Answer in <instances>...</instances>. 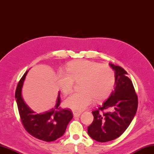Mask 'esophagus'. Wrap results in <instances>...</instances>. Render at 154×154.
<instances>
[{
    "label": "esophagus",
    "instance_id": "34e87169",
    "mask_svg": "<svg viewBox=\"0 0 154 154\" xmlns=\"http://www.w3.org/2000/svg\"><path fill=\"white\" fill-rule=\"evenodd\" d=\"M73 116L74 117H79L81 115V112H75V111H74L73 112Z\"/></svg>",
    "mask_w": 154,
    "mask_h": 154
}]
</instances>
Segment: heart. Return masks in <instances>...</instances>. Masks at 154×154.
<instances>
[{
	"label": "heart",
	"mask_w": 154,
	"mask_h": 154,
	"mask_svg": "<svg viewBox=\"0 0 154 154\" xmlns=\"http://www.w3.org/2000/svg\"><path fill=\"white\" fill-rule=\"evenodd\" d=\"M81 81L80 92L66 98L64 104L75 111H83L94 102L103 100L112 93L116 85V73L112 67L101 65L88 60H80L70 63L66 72L61 71L58 75L60 90L67 94L72 91L74 81Z\"/></svg>",
	"instance_id": "1"
}]
</instances>
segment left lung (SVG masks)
Returning <instances> with one entry per match:
<instances>
[{
    "label": "left lung",
    "mask_w": 154,
    "mask_h": 154,
    "mask_svg": "<svg viewBox=\"0 0 154 154\" xmlns=\"http://www.w3.org/2000/svg\"><path fill=\"white\" fill-rule=\"evenodd\" d=\"M109 66L115 71V88L108 99L98 109L92 111L94 120L88 127V135L99 142L119 137L129 126L138 108V96L127 71L119 66ZM108 109L112 111L103 112Z\"/></svg>",
    "instance_id": "left-lung-1"
}]
</instances>
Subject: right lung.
I'll list each match as a JSON object with an SVG mask.
<instances>
[{"label":"right lung","instance_id":"add662e5","mask_svg":"<svg viewBox=\"0 0 154 154\" xmlns=\"http://www.w3.org/2000/svg\"><path fill=\"white\" fill-rule=\"evenodd\" d=\"M27 72L21 78L15 93L21 123L27 133L33 137L45 142L54 141L65 133L73 114L69 109H62L60 107V94L54 108L48 112L37 113L29 108L21 96V88Z\"/></svg>","mask_w":154,"mask_h":154}]
</instances>
